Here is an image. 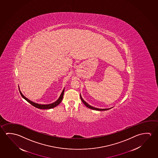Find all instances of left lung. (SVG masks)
Returning a JSON list of instances; mask_svg holds the SVG:
<instances>
[{"instance_id": "obj_1", "label": "left lung", "mask_w": 158, "mask_h": 158, "mask_svg": "<svg viewBox=\"0 0 158 158\" xmlns=\"http://www.w3.org/2000/svg\"><path fill=\"white\" fill-rule=\"evenodd\" d=\"M80 98H81V101L83 102V104H84L88 108H89V109H92V110H97V111H105V110H109V109H111V108H110V109H98V108H96V107H94L93 106H91L90 105H89V104L85 102V101H84V100H83V98H82V97H81V95H80Z\"/></svg>"}]
</instances>
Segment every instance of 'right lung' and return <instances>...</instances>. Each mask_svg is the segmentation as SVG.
I'll list each match as a JSON object with an SVG mask.
<instances>
[{
  "mask_svg": "<svg viewBox=\"0 0 158 158\" xmlns=\"http://www.w3.org/2000/svg\"><path fill=\"white\" fill-rule=\"evenodd\" d=\"M19 91H20V93L21 94V96L25 100H26V101L29 102L30 104H31L32 106H34V107L40 109H50L56 107L57 105H58L61 102V101L62 100L63 98V95H64V89L63 90L62 92V93L60 94V98H58L57 101H55L54 102L52 103V104H48V105H42V104H37V103L34 102H32L31 100H29L28 98H26L25 96H24V95H23V94L21 93V92L20 90H19Z\"/></svg>",
  "mask_w": 158,
  "mask_h": 158,
  "instance_id": "add662e5",
  "label": "right lung"
}]
</instances>
